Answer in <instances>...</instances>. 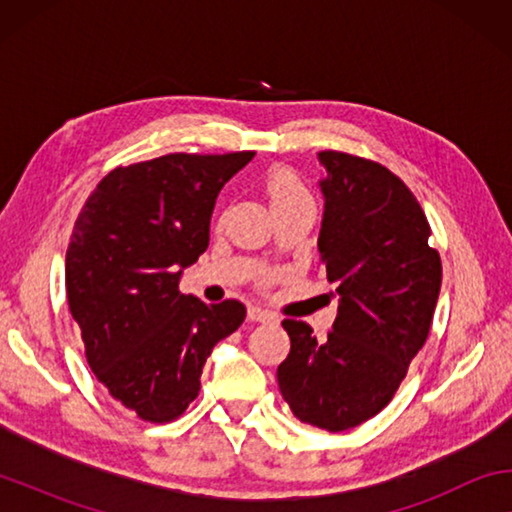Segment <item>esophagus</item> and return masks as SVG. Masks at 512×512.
Here are the masks:
<instances>
[{"label":"esophagus","instance_id":"esophagus-1","mask_svg":"<svg viewBox=\"0 0 512 512\" xmlns=\"http://www.w3.org/2000/svg\"><path fill=\"white\" fill-rule=\"evenodd\" d=\"M277 316L273 314V311L268 309H262V307H248V320H253V323H271V320H275Z\"/></svg>","mask_w":512,"mask_h":512}]
</instances>
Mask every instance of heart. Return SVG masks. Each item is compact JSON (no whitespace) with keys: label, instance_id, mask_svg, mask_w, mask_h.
Returning <instances> with one entry per match:
<instances>
[{"label":"heart","instance_id":"heart-1","mask_svg":"<svg viewBox=\"0 0 512 512\" xmlns=\"http://www.w3.org/2000/svg\"><path fill=\"white\" fill-rule=\"evenodd\" d=\"M264 189L268 203H271V210H275V207L311 203V196L305 183L289 169H275L268 173Z\"/></svg>","mask_w":512,"mask_h":512}]
</instances>
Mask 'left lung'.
<instances>
[{
  "label": "left lung",
  "mask_w": 512,
  "mask_h": 512,
  "mask_svg": "<svg viewBox=\"0 0 512 512\" xmlns=\"http://www.w3.org/2000/svg\"><path fill=\"white\" fill-rule=\"evenodd\" d=\"M318 162L327 173L318 250L339 316L325 341L302 320H282L291 352L277 384L300 422L336 433L395 397L429 336L443 264L427 216L393 171L341 151H320Z\"/></svg>",
  "instance_id": "obj_1"
}]
</instances>
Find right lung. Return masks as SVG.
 I'll list each match as a JSON object with an SVG mask.
<instances>
[{"label": "right lung", "mask_w": 512, "mask_h": 512, "mask_svg": "<svg viewBox=\"0 0 512 512\" xmlns=\"http://www.w3.org/2000/svg\"><path fill=\"white\" fill-rule=\"evenodd\" d=\"M255 158L167 153L101 178L65 255L69 311L106 391L146 422L180 418L216 343L244 323L239 300L205 305L178 289L210 244L221 187Z\"/></svg>", "instance_id": "add662e5"}]
</instances>
